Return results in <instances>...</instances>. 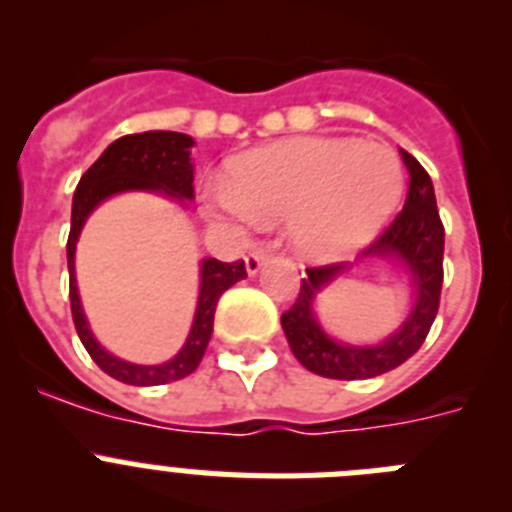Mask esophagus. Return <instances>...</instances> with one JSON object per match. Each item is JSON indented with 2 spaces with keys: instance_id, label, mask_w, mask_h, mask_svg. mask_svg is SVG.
<instances>
[{
  "instance_id": "obj_1",
  "label": "esophagus",
  "mask_w": 512,
  "mask_h": 512,
  "mask_svg": "<svg viewBox=\"0 0 512 512\" xmlns=\"http://www.w3.org/2000/svg\"><path fill=\"white\" fill-rule=\"evenodd\" d=\"M266 256H269V253L261 251V248H253V251L248 253V256H246L248 277H256V274H259L261 266H264V261H266Z\"/></svg>"
}]
</instances>
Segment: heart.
Listing matches in <instances>:
<instances>
[{
	"label": "heart",
	"mask_w": 512,
	"mask_h": 512,
	"mask_svg": "<svg viewBox=\"0 0 512 512\" xmlns=\"http://www.w3.org/2000/svg\"><path fill=\"white\" fill-rule=\"evenodd\" d=\"M405 169L395 148L354 138H289L248 151L217 184L210 212L241 225L287 220L289 246L338 261L377 238L397 212Z\"/></svg>",
	"instance_id": "heart-1"
}]
</instances>
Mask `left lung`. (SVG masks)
<instances>
[{"mask_svg":"<svg viewBox=\"0 0 512 512\" xmlns=\"http://www.w3.org/2000/svg\"><path fill=\"white\" fill-rule=\"evenodd\" d=\"M410 174L408 200L395 223L379 235L356 261L307 269L297 302L282 315V330L295 359L307 372L328 379H372L387 374L408 361L423 346L438 312L443 284V225L438 217L436 192L428 171L400 151ZM395 265L411 279L409 315L379 344H346L330 337L317 318V297L330 283L359 263Z\"/></svg>","mask_w":512,"mask_h":512,"instance_id":"left-lung-1","label":"left lung"}]
</instances>
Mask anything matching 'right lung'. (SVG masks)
I'll return each instance as SVG.
<instances>
[{
    "label": "right lung",
    "mask_w": 512,
    "mask_h": 512,
    "mask_svg": "<svg viewBox=\"0 0 512 512\" xmlns=\"http://www.w3.org/2000/svg\"><path fill=\"white\" fill-rule=\"evenodd\" d=\"M194 138L171 130H148V133L125 135L104 148L102 156L87 169L76 184L74 202H71V233L66 243V259H69V289H71V315H74L76 333L102 372L112 379L133 387H153L184 379L200 366L205 348L212 336V320L215 307L225 289L235 282L246 279L243 261L202 259L200 261V292H197V307H194L192 328L182 348L161 364H135V361L120 359L110 354L94 336L87 312L81 305L79 284H76V243L87 225L89 215L110 200L115 194L125 192H151L161 194L166 200L179 202L187 207L194 200V164H192Z\"/></svg>",
    "instance_id": "add662e5"
}]
</instances>
